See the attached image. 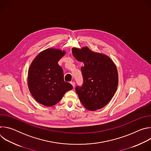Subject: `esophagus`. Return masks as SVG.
Segmentation results:
<instances>
[{"instance_id": "34e87169", "label": "esophagus", "mask_w": 151, "mask_h": 151, "mask_svg": "<svg viewBox=\"0 0 151 151\" xmlns=\"http://www.w3.org/2000/svg\"><path fill=\"white\" fill-rule=\"evenodd\" d=\"M70 83L72 85V86H73V87H75V83L74 82H70Z\"/></svg>"}]
</instances>
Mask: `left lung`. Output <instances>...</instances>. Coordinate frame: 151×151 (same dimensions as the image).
<instances>
[{"instance_id":"1","label":"left lung","mask_w":151,"mask_h":151,"mask_svg":"<svg viewBox=\"0 0 151 151\" xmlns=\"http://www.w3.org/2000/svg\"><path fill=\"white\" fill-rule=\"evenodd\" d=\"M72 54L84 64L81 68L83 84L75 88L81 102L89 111L102 108L117 90L118 75L115 64L109 57L93 52L88 47L73 48Z\"/></svg>"}]
</instances>
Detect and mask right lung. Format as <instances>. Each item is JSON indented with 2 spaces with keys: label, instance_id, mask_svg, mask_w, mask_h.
Segmentation results:
<instances>
[{
  "label": "right lung",
  "instance_id": "obj_1",
  "mask_svg": "<svg viewBox=\"0 0 151 151\" xmlns=\"http://www.w3.org/2000/svg\"><path fill=\"white\" fill-rule=\"evenodd\" d=\"M65 54L60 50L48 48L39 53L32 61L28 73L30 93L39 103L55 105L73 86L64 81L63 70L58 62Z\"/></svg>",
  "mask_w": 151,
  "mask_h": 151
}]
</instances>
